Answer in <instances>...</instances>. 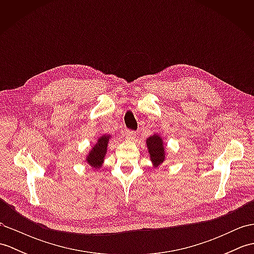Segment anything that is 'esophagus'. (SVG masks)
Instances as JSON below:
<instances>
[{
  "label": "esophagus",
  "mask_w": 254,
  "mask_h": 254,
  "mask_svg": "<svg viewBox=\"0 0 254 254\" xmlns=\"http://www.w3.org/2000/svg\"><path fill=\"white\" fill-rule=\"evenodd\" d=\"M124 135H126V138L128 139V141H133V139L136 138V132L127 130L126 133H124Z\"/></svg>",
  "instance_id": "obj_1"
}]
</instances>
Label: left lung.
Wrapping results in <instances>:
<instances>
[{
	"instance_id": "1",
	"label": "left lung",
	"mask_w": 254,
	"mask_h": 254,
	"mask_svg": "<svg viewBox=\"0 0 254 254\" xmlns=\"http://www.w3.org/2000/svg\"><path fill=\"white\" fill-rule=\"evenodd\" d=\"M146 146L153 168H158L166 160V143L164 137L159 133L153 134L146 138Z\"/></svg>"
}]
</instances>
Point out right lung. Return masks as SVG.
<instances>
[{"label": "right lung", "instance_id": "right-lung-1", "mask_svg": "<svg viewBox=\"0 0 254 254\" xmlns=\"http://www.w3.org/2000/svg\"><path fill=\"white\" fill-rule=\"evenodd\" d=\"M111 138L112 136L110 134H102L96 139L93 146L87 150L84 160L93 169L98 170L104 165L108 152V145H109Z\"/></svg>", "mask_w": 254, "mask_h": 254}]
</instances>
